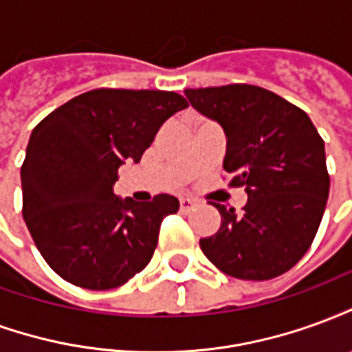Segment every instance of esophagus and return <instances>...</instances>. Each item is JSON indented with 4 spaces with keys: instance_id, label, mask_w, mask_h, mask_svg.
Returning a JSON list of instances; mask_svg holds the SVG:
<instances>
[{
    "instance_id": "1",
    "label": "esophagus",
    "mask_w": 352,
    "mask_h": 352,
    "mask_svg": "<svg viewBox=\"0 0 352 352\" xmlns=\"http://www.w3.org/2000/svg\"><path fill=\"white\" fill-rule=\"evenodd\" d=\"M179 206H181V211H183V213H188L192 207L196 206V201L190 198H186V196H183V198H179Z\"/></svg>"
}]
</instances>
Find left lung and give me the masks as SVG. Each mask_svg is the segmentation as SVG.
I'll use <instances>...</instances> for the list:
<instances>
[{"instance_id":"1","label":"left lung","mask_w":352,"mask_h":352,"mask_svg":"<svg viewBox=\"0 0 352 352\" xmlns=\"http://www.w3.org/2000/svg\"><path fill=\"white\" fill-rule=\"evenodd\" d=\"M186 98L226 133L230 186H245L247 206L211 201L221 228L199 247L222 273L267 280L294 267L317 236L330 190L324 141L305 111L252 85L186 88Z\"/></svg>"}]
</instances>
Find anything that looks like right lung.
<instances>
[{
	"instance_id": "obj_1",
	"label": "right lung",
	"mask_w": 352,
	"mask_h": 352,
	"mask_svg": "<svg viewBox=\"0 0 352 352\" xmlns=\"http://www.w3.org/2000/svg\"><path fill=\"white\" fill-rule=\"evenodd\" d=\"M181 94L98 88L73 98L32 131L22 164V214L45 262L72 285L109 290L143 272L164 217L179 199H120L118 168L141 160Z\"/></svg>"
}]
</instances>
